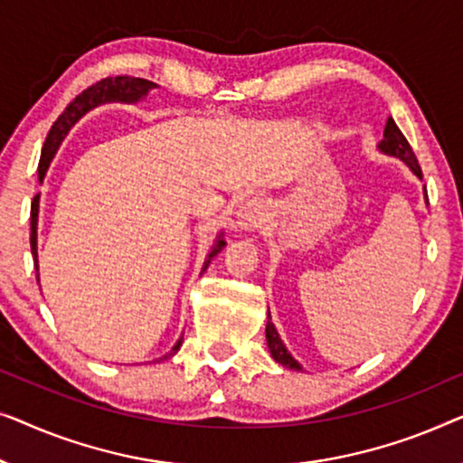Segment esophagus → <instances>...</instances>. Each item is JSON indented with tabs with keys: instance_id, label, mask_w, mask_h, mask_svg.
<instances>
[{
	"instance_id": "obj_1",
	"label": "esophagus",
	"mask_w": 463,
	"mask_h": 463,
	"mask_svg": "<svg viewBox=\"0 0 463 463\" xmlns=\"http://www.w3.org/2000/svg\"><path fill=\"white\" fill-rule=\"evenodd\" d=\"M266 207L260 199H247L243 205H241V210L237 213L239 218V226L243 231H251L256 229L264 222V216H266Z\"/></svg>"
}]
</instances>
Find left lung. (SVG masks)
I'll return each instance as SVG.
<instances>
[{
    "mask_svg": "<svg viewBox=\"0 0 463 463\" xmlns=\"http://www.w3.org/2000/svg\"><path fill=\"white\" fill-rule=\"evenodd\" d=\"M377 148H380L383 155H390V157L401 159L402 164H407V167L411 169V172L421 180V167L418 164V159H415L413 148L409 146L407 138L402 136V132L394 123L392 117H388L386 128H383V140L377 145ZM424 193H426V188H424ZM426 203H428V193H426ZM266 342H269V350H270L272 359H275L277 363H281L283 367H288V369L302 371V364H299L294 356L289 354V350L285 348L281 337H279L275 325H272V321H270V310H269V321H266Z\"/></svg>",
    "mask_w": 463,
    "mask_h": 463,
    "instance_id": "obj_1",
    "label": "left lung"
}]
</instances>
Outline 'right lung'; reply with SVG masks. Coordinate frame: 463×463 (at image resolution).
Segmentation results:
<instances>
[{"mask_svg": "<svg viewBox=\"0 0 463 463\" xmlns=\"http://www.w3.org/2000/svg\"><path fill=\"white\" fill-rule=\"evenodd\" d=\"M153 88H157V83H153L148 80H140V77L119 75V77H104V80L96 81L94 86L83 90V92L77 96V99L71 102L67 109L62 110V115L58 117V119L54 121V126H52V129L48 132V136H45V142H43V148H42V157H39V165H37L39 182H43L45 172H48V167L52 164V159H54L58 146H61L62 140L67 138L69 129L73 128L75 123L88 113V110H92V109L99 107V104H107V102H128V104L138 102V100L145 99V96L151 92ZM37 218H39V194H35L33 203H31V253H33V262H35V270H37V283H39ZM224 245H226L224 234L220 232L216 243L212 245L210 253H207V258L203 262V272L207 270V266H210L212 258L218 256V253L224 250ZM182 342H184V340L180 337V340L175 342V346L157 361H164V359H169V356H174L180 350Z\"/></svg>", "mask_w": 463, "mask_h": 463, "instance_id": "obj_1", "label": "right lung"}]
</instances>
